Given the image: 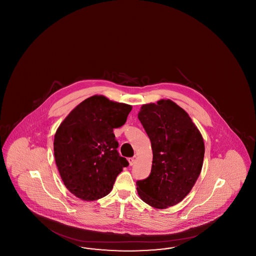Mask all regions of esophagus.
Here are the masks:
<instances>
[{"label": "esophagus", "instance_id": "esophagus-1", "mask_svg": "<svg viewBox=\"0 0 256 256\" xmlns=\"http://www.w3.org/2000/svg\"><path fill=\"white\" fill-rule=\"evenodd\" d=\"M136 160H137V158H136V156H134V158H128V162H130V166H132L134 163L136 162Z\"/></svg>", "mask_w": 256, "mask_h": 256}]
</instances>
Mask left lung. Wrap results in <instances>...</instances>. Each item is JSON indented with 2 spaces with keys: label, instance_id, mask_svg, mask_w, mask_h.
<instances>
[{
  "label": "left lung",
  "instance_id": "left-lung-1",
  "mask_svg": "<svg viewBox=\"0 0 256 256\" xmlns=\"http://www.w3.org/2000/svg\"><path fill=\"white\" fill-rule=\"evenodd\" d=\"M150 140V174L136 182L146 204L165 209L190 193L202 172L204 158L202 135L185 110L170 100L143 104L138 113Z\"/></svg>",
  "mask_w": 256,
  "mask_h": 256
}]
</instances>
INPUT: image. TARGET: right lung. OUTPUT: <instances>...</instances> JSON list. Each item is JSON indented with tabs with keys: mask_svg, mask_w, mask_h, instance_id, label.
<instances>
[{
	"mask_svg": "<svg viewBox=\"0 0 256 256\" xmlns=\"http://www.w3.org/2000/svg\"><path fill=\"white\" fill-rule=\"evenodd\" d=\"M132 106L102 95L87 98L56 130L54 159L61 180L76 198L92 202L108 195L128 160L119 156L113 128L122 126Z\"/></svg>",
	"mask_w": 256,
	"mask_h": 256,
	"instance_id": "obj_1",
	"label": "right lung"
}]
</instances>
